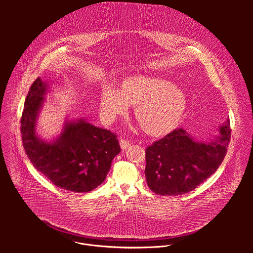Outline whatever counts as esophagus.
<instances>
[{
    "instance_id": "1",
    "label": "esophagus",
    "mask_w": 253,
    "mask_h": 253,
    "mask_svg": "<svg viewBox=\"0 0 253 253\" xmlns=\"http://www.w3.org/2000/svg\"><path fill=\"white\" fill-rule=\"evenodd\" d=\"M120 145H121V148H122L123 150H125V149H126V148L130 145V142H129L128 140H126V139L121 138V140H120Z\"/></svg>"
}]
</instances>
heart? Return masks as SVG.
<instances>
[{
  "instance_id": "obj_1",
  "label": "heart",
  "mask_w": 253,
  "mask_h": 253,
  "mask_svg": "<svg viewBox=\"0 0 253 253\" xmlns=\"http://www.w3.org/2000/svg\"><path fill=\"white\" fill-rule=\"evenodd\" d=\"M103 115L113 120L135 106V118L146 132L163 135L180 122L187 99L184 92L169 81L160 78L133 77L126 80L121 91L106 84L100 97Z\"/></svg>"
}]
</instances>
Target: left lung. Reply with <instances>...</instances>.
I'll list each match as a JSON object with an SVG mask.
<instances>
[{
  "label": "left lung",
  "mask_w": 253,
  "mask_h": 253,
  "mask_svg": "<svg viewBox=\"0 0 253 253\" xmlns=\"http://www.w3.org/2000/svg\"><path fill=\"white\" fill-rule=\"evenodd\" d=\"M230 140L229 120L209 143L197 142L183 128H175L146 149L145 176L149 188L161 196H178L194 190L216 171Z\"/></svg>",
  "instance_id": "left-lung-1"
}]
</instances>
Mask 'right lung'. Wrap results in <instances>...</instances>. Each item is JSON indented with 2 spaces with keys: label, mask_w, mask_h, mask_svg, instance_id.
Listing matches in <instances>:
<instances>
[{
  "label": "right lung",
  "mask_w": 253,
  "mask_h": 253,
  "mask_svg": "<svg viewBox=\"0 0 253 253\" xmlns=\"http://www.w3.org/2000/svg\"><path fill=\"white\" fill-rule=\"evenodd\" d=\"M44 92L45 84L37 78L20 121L25 153L37 170L55 186L75 193L89 192L102 184L121 151L117 134L80 120L67 123L56 141H42L35 126Z\"/></svg>",
  "instance_id": "right-lung-1"
}]
</instances>
